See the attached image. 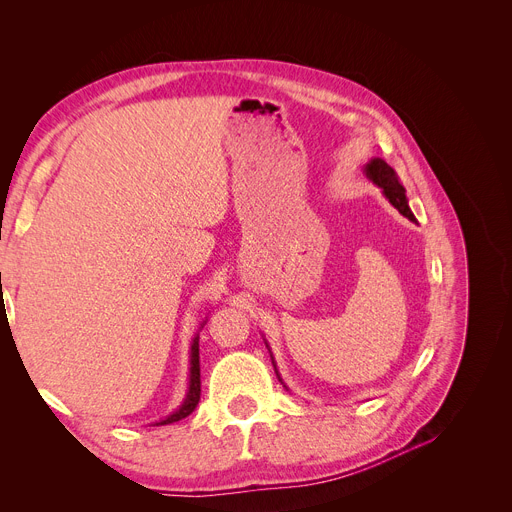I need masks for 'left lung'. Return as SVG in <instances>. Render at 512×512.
Returning <instances> with one entry per match:
<instances>
[{
  "label": "left lung",
  "mask_w": 512,
  "mask_h": 512,
  "mask_svg": "<svg viewBox=\"0 0 512 512\" xmlns=\"http://www.w3.org/2000/svg\"><path fill=\"white\" fill-rule=\"evenodd\" d=\"M364 173H366V177H368L374 185H379V187L383 189V195L391 201V206H393L395 210H399V214H403L407 220L416 222V216L412 214L410 206H407L405 189H403V185L399 183L397 173H395V170H393L383 158H372V160L364 166ZM274 366H276V364H274ZM276 372H278V370H276ZM278 379H280V374H278ZM280 381H282V379H280Z\"/></svg>",
  "instance_id": "1"
}]
</instances>
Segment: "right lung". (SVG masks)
<instances>
[{
	"label": "right lung",
	"mask_w": 512,
	"mask_h": 512,
	"mask_svg": "<svg viewBox=\"0 0 512 512\" xmlns=\"http://www.w3.org/2000/svg\"><path fill=\"white\" fill-rule=\"evenodd\" d=\"M191 368H189V391L187 397L183 401V405L179 407L177 412L170 414L168 418L160 420L158 424H173L179 422L183 418H187L199 403V395H201V379H199V335L193 337V344H191Z\"/></svg>",
	"instance_id": "1"
}]
</instances>
